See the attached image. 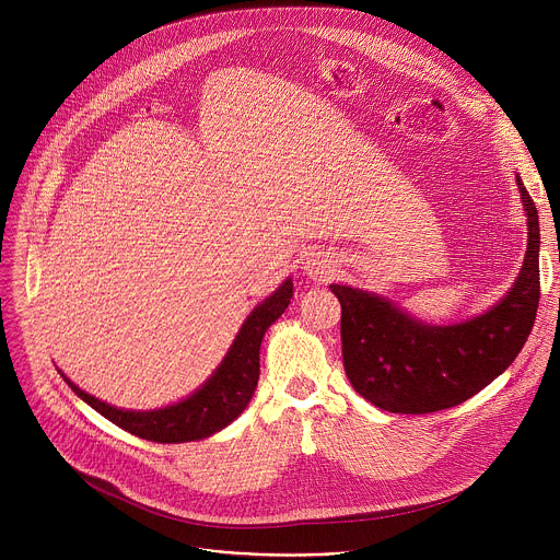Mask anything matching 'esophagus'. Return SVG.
Masks as SVG:
<instances>
[{
    "mask_svg": "<svg viewBox=\"0 0 560 560\" xmlns=\"http://www.w3.org/2000/svg\"><path fill=\"white\" fill-rule=\"evenodd\" d=\"M303 270L314 281H328L332 277V264L324 255H310L303 264Z\"/></svg>",
    "mask_w": 560,
    "mask_h": 560,
    "instance_id": "esophagus-1",
    "label": "esophagus"
}]
</instances>
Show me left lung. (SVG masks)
Returning a JSON list of instances; mask_svg holds the SVG:
<instances>
[{
	"instance_id": "8db88e82",
	"label": "left lung",
	"mask_w": 560,
	"mask_h": 560,
	"mask_svg": "<svg viewBox=\"0 0 560 560\" xmlns=\"http://www.w3.org/2000/svg\"><path fill=\"white\" fill-rule=\"evenodd\" d=\"M527 212V253L508 296L456 326H425L389 301L330 285L341 301L343 368L372 406L394 415L454 408L505 372L525 346L540 299L538 212L516 177Z\"/></svg>"
}]
</instances>
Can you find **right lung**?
Returning a JSON list of instances; mask_svg holds the SVG:
<instances>
[{
	"label": "right lung",
	"mask_w": 560,
	"mask_h": 560,
	"mask_svg": "<svg viewBox=\"0 0 560 560\" xmlns=\"http://www.w3.org/2000/svg\"><path fill=\"white\" fill-rule=\"evenodd\" d=\"M290 299L292 281L285 279V283L248 316V322L244 324L242 332L236 335L228 357L210 376V381L177 406L152 412L117 410L100 401V398L86 394L84 389H79L63 374L61 376L66 378L70 389L79 398H84L93 410L139 439L154 443H186L206 439L230 425L250 404L259 381L261 339L266 330L283 314Z\"/></svg>",
	"instance_id": "add662e5"
}]
</instances>
